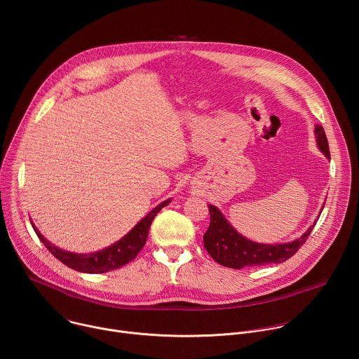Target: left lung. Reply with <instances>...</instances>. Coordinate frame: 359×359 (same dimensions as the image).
Returning <instances> with one entry per match:
<instances>
[{
	"instance_id": "obj_1",
	"label": "left lung",
	"mask_w": 359,
	"mask_h": 359,
	"mask_svg": "<svg viewBox=\"0 0 359 359\" xmlns=\"http://www.w3.org/2000/svg\"><path fill=\"white\" fill-rule=\"evenodd\" d=\"M317 144L327 158H330V146L321 125H316ZM210 226L203 236L204 248L212 255V259L219 264L230 269H244L251 266H266L271 263H283L301 248L313 231V227L306 230L291 243L285 244H259L254 243L241 234H238L222 212L209 204Z\"/></svg>"
}]
</instances>
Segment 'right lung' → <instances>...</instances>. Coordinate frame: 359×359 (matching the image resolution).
Masks as SVG:
<instances>
[{"instance_id":"1","label":"right lung","mask_w":359,"mask_h":359,"mask_svg":"<svg viewBox=\"0 0 359 359\" xmlns=\"http://www.w3.org/2000/svg\"><path fill=\"white\" fill-rule=\"evenodd\" d=\"M169 203H170V200L161 203L158 208L153 209L144 219H142L123 238H121L111 247L102 250V251H97V252H90V254H75V252L61 250V248L50 244L48 240H45V237L35 229L32 222H31V224H32L36 236L42 241V244L50 252H53L61 263H64L69 269H74L81 273H89V274L108 273V271L121 269L122 266H125L129 262L136 259V255L139 254V251L143 248V245L146 243L149 229H150L153 219H155V216L165 206H168Z\"/></svg>"}]
</instances>
